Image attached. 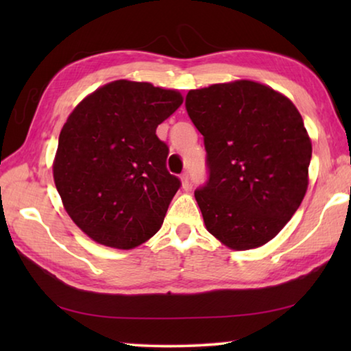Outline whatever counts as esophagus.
Returning a JSON list of instances; mask_svg holds the SVG:
<instances>
[{"mask_svg":"<svg viewBox=\"0 0 351 351\" xmlns=\"http://www.w3.org/2000/svg\"><path fill=\"white\" fill-rule=\"evenodd\" d=\"M181 182H182V189H186V190L190 189V178H189L187 171H184V173L181 175Z\"/></svg>","mask_w":351,"mask_h":351,"instance_id":"1","label":"esophagus"}]
</instances>
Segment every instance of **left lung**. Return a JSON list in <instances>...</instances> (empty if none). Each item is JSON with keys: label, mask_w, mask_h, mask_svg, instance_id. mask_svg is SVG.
Instances as JSON below:
<instances>
[{"label": "left lung", "mask_w": 351, "mask_h": 351, "mask_svg": "<svg viewBox=\"0 0 351 351\" xmlns=\"http://www.w3.org/2000/svg\"><path fill=\"white\" fill-rule=\"evenodd\" d=\"M186 110L207 153L209 176L195 190L207 230L235 251L268 243L306 193L311 141L300 112L251 80L189 91Z\"/></svg>", "instance_id": "1"}]
</instances>
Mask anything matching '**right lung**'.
<instances>
[{"label": "right lung", "mask_w": 351, "mask_h": 351, "mask_svg": "<svg viewBox=\"0 0 351 351\" xmlns=\"http://www.w3.org/2000/svg\"><path fill=\"white\" fill-rule=\"evenodd\" d=\"M182 104L175 90L116 80L75 106L64 123L54 181L64 209L100 245L133 249L161 229L180 178L156 128Z\"/></svg>", "instance_id": "right-lung-1"}]
</instances>
